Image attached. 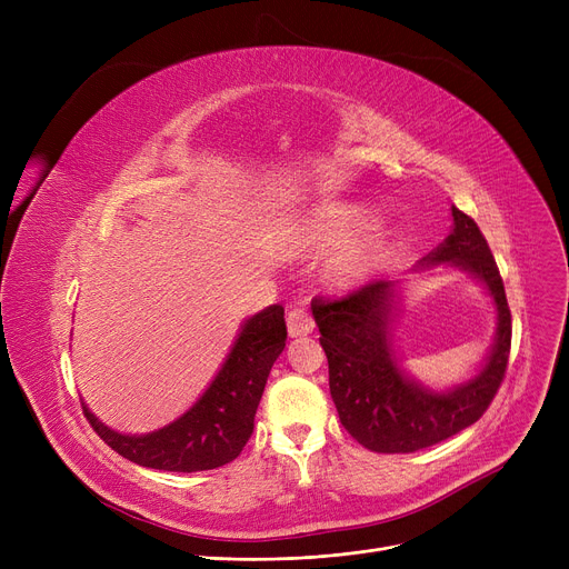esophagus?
I'll use <instances>...</instances> for the list:
<instances>
[{
  "label": "esophagus",
  "instance_id": "obj_1",
  "mask_svg": "<svg viewBox=\"0 0 569 569\" xmlns=\"http://www.w3.org/2000/svg\"><path fill=\"white\" fill-rule=\"evenodd\" d=\"M286 322H288L290 337H307L313 332V327H316L311 313H307L305 309H290L286 316Z\"/></svg>",
  "mask_w": 569,
  "mask_h": 569
}]
</instances>
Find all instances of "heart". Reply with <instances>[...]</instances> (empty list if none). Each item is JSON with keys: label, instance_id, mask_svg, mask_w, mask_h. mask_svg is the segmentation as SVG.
I'll return each instance as SVG.
<instances>
[{"label": "heart", "instance_id": "obj_1", "mask_svg": "<svg viewBox=\"0 0 569 569\" xmlns=\"http://www.w3.org/2000/svg\"><path fill=\"white\" fill-rule=\"evenodd\" d=\"M376 214L362 204H341L318 212L302 232V244L313 251L341 249L327 264V279L350 288L371 277L395 249L390 234H367Z\"/></svg>", "mask_w": 569, "mask_h": 569}]
</instances>
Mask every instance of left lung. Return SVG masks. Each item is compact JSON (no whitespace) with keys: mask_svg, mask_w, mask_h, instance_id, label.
<instances>
[{"mask_svg":"<svg viewBox=\"0 0 569 569\" xmlns=\"http://www.w3.org/2000/svg\"><path fill=\"white\" fill-rule=\"evenodd\" d=\"M452 232L422 264L450 262L466 269L485 283L498 311L487 365L468 382L431 392L399 369L390 341V325L399 311L392 281H371L337 300L316 297L311 302L339 420L371 452L408 455L463 431L487 412L505 378L512 313L498 264L477 223L459 207H452Z\"/></svg>","mask_w":569,"mask_h":569,"instance_id":"left-lung-1","label":"left lung"}]
</instances>
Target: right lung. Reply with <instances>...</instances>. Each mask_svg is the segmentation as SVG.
Wrapping results in <instances>:
<instances>
[{
  "mask_svg": "<svg viewBox=\"0 0 569 569\" xmlns=\"http://www.w3.org/2000/svg\"><path fill=\"white\" fill-rule=\"evenodd\" d=\"M283 307L274 305L251 316L204 395L172 425L124 436L108 429L82 406L87 422L124 459L170 472H198L226 466L239 457L253 433V417L264 382L286 348Z\"/></svg>",
  "mask_w": 569,
  "mask_h": 569,
  "instance_id": "add662e5",
  "label": "right lung"
}]
</instances>
